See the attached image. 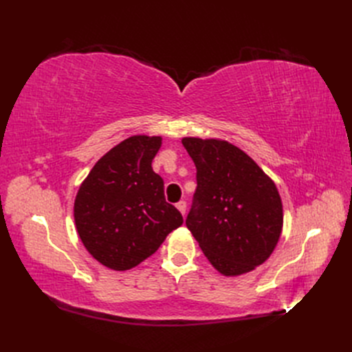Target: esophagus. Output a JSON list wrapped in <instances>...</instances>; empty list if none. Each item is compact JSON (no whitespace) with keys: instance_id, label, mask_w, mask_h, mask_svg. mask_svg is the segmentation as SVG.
Listing matches in <instances>:
<instances>
[{"instance_id":"1","label":"esophagus","mask_w":352,"mask_h":352,"mask_svg":"<svg viewBox=\"0 0 352 352\" xmlns=\"http://www.w3.org/2000/svg\"><path fill=\"white\" fill-rule=\"evenodd\" d=\"M176 207H177V210L182 212V216H185V212H186V202L185 201H179L177 204H176Z\"/></svg>"}]
</instances>
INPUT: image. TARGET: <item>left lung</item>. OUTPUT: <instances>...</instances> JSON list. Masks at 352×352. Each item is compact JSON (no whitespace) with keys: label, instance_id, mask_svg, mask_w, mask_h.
I'll return each instance as SVG.
<instances>
[{"label":"left lung","instance_id":"8db88e82","mask_svg":"<svg viewBox=\"0 0 352 352\" xmlns=\"http://www.w3.org/2000/svg\"><path fill=\"white\" fill-rule=\"evenodd\" d=\"M197 167L186 226L217 272L239 276L274 251L283 226L279 190L241 148L221 140L184 138Z\"/></svg>","mask_w":352,"mask_h":352}]
</instances>
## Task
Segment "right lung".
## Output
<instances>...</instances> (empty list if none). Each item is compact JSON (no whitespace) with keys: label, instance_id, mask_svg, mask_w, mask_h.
<instances>
[{"label":"right lung","instance_id":"obj_1","mask_svg":"<svg viewBox=\"0 0 352 352\" xmlns=\"http://www.w3.org/2000/svg\"><path fill=\"white\" fill-rule=\"evenodd\" d=\"M160 146L162 136L127 138L95 163L78 190L73 211L79 238L105 267H135L184 223L151 167Z\"/></svg>","mask_w":352,"mask_h":352}]
</instances>
